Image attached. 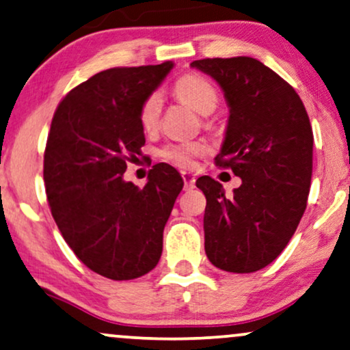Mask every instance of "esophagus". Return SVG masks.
Instances as JSON below:
<instances>
[{"mask_svg": "<svg viewBox=\"0 0 350 350\" xmlns=\"http://www.w3.org/2000/svg\"><path fill=\"white\" fill-rule=\"evenodd\" d=\"M183 179H184V189L190 190L196 187V176L190 174V172H183Z\"/></svg>", "mask_w": 350, "mask_h": 350, "instance_id": "34e87169", "label": "esophagus"}]
</instances>
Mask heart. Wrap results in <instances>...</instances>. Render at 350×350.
Listing matches in <instances>:
<instances>
[{
	"label": "heart",
	"instance_id": "heart-1",
	"mask_svg": "<svg viewBox=\"0 0 350 350\" xmlns=\"http://www.w3.org/2000/svg\"><path fill=\"white\" fill-rule=\"evenodd\" d=\"M174 95L198 114H211L218 106V90L213 83L198 74H187L174 83ZM163 109V98L158 92L150 94L142 101L139 109V122L145 132H153L160 124ZM210 152L206 142L192 140V142H172L160 150V157L172 166L189 170L196 165L198 157H205Z\"/></svg>",
	"mask_w": 350,
	"mask_h": 350
}]
</instances>
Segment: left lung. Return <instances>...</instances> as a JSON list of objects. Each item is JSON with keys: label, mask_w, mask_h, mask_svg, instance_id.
I'll list each match as a JSON object with an SVG mask.
<instances>
[{"label": "left lung", "mask_w": 350, "mask_h": 350, "mask_svg": "<svg viewBox=\"0 0 350 350\" xmlns=\"http://www.w3.org/2000/svg\"><path fill=\"white\" fill-rule=\"evenodd\" d=\"M190 66L223 90L229 119L215 160L242 179L232 197L210 176L197 179L206 197L205 254L224 271H258L284 250L307 208L310 119L294 88L254 57H206Z\"/></svg>", "instance_id": "obj_1"}]
</instances>
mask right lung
<instances>
[{"instance_id":"right-lung-1","label":"right lung","mask_w":350,"mask_h":350,"mask_svg":"<svg viewBox=\"0 0 350 350\" xmlns=\"http://www.w3.org/2000/svg\"><path fill=\"white\" fill-rule=\"evenodd\" d=\"M172 61L101 70L57 105L48 134L43 179L64 241L92 271L114 281L157 267L163 231L184 180L158 163L144 189L124 180L127 161L142 154V101L157 90Z\"/></svg>"}]
</instances>
